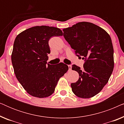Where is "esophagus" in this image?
<instances>
[{
  "label": "esophagus",
  "instance_id": "1",
  "mask_svg": "<svg viewBox=\"0 0 124 124\" xmlns=\"http://www.w3.org/2000/svg\"><path fill=\"white\" fill-rule=\"evenodd\" d=\"M68 68H69V70H72V66L70 65H68Z\"/></svg>",
  "mask_w": 124,
  "mask_h": 124
}]
</instances>
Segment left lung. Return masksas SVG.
Listing matches in <instances>:
<instances>
[{
	"label": "left lung",
	"instance_id": "8db88e82",
	"mask_svg": "<svg viewBox=\"0 0 124 124\" xmlns=\"http://www.w3.org/2000/svg\"><path fill=\"white\" fill-rule=\"evenodd\" d=\"M63 36L78 57L85 59L84 68L76 65L72 70L79 74L71 84L73 93L81 98L98 94L109 80L114 68L113 48L106 30L89 22H80L63 30Z\"/></svg>",
	"mask_w": 124,
	"mask_h": 124
}]
</instances>
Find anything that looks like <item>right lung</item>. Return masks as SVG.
I'll return each mask as SVG.
<instances>
[{
  "label": "right lung",
  "mask_w": 124,
  "mask_h": 124,
  "mask_svg": "<svg viewBox=\"0 0 124 124\" xmlns=\"http://www.w3.org/2000/svg\"><path fill=\"white\" fill-rule=\"evenodd\" d=\"M60 29L48 26L29 28L17 35L11 55L15 76L26 92L37 98H46L53 94L59 78L69 68L60 62L47 64L50 53L48 40L62 36Z\"/></svg>",
  "instance_id": "1"
}]
</instances>
